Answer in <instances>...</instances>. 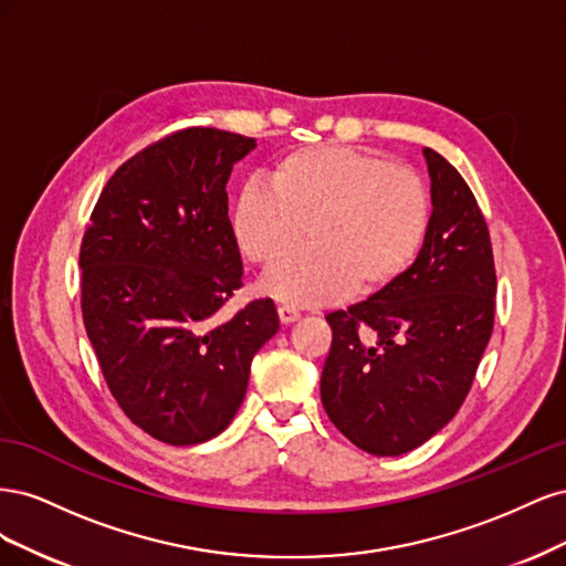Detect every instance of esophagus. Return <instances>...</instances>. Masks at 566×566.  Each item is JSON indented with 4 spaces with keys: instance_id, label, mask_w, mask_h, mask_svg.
Wrapping results in <instances>:
<instances>
[{
    "instance_id": "obj_1",
    "label": "esophagus",
    "mask_w": 566,
    "mask_h": 566,
    "mask_svg": "<svg viewBox=\"0 0 566 566\" xmlns=\"http://www.w3.org/2000/svg\"><path fill=\"white\" fill-rule=\"evenodd\" d=\"M279 318H281V323H293V321L300 318V310L293 304H281L279 306Z\"/></svg>"
}]
</instances>
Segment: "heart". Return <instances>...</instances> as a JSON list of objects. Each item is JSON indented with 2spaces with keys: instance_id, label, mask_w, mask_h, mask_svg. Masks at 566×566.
Returning a JSON list of instances; mask_svg holds the SVG:
<instances>
[{
  "instance_id": "heart-1",
  "label": "heart",
  "mask_w": 566,
  "mask_h": 566,
  "mask_svg": "<svg viewBox=\"0 0 566 566\" xmlns=\"http://www.w3.org/2000/svg\"><path fill=\"white\" fill-rule=\"evenodd\" d=\"M269 186L248 184L233 200L231 229L250 262L276 266L310 227L312 245L266 281L290 304L378 295L403 279L430 229V193L406 165L378 153L321 144L295 148L269 169Z\"/></svg>"
}]
</instances>
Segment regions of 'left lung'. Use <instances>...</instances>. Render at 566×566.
<instances>
[{
  "label": "left lung",
  "mask_w": 566,
  "mask_h": 566,
  "mask_svg": "<svg viewBox=\"0 0 566 566\" xmlns=\"http://www.w3.org/2000/svg\"><path fill=\"white\" fill-rule=\"evenodd\" d=\"M432 217L422 250L385 293L325 316V413L373 455L418 449L465 401L493 333L495 264L482 208L458 169L424 148Z\"/></svg>",
  "instance_id": "obj_1"
}]
</instances>
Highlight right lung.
Segmentation results:
<instances>
[{
    "mask_svg": "<svg viewBox=\"0 0 566 566\" xmlns=\"http://www.w3.org/2000/svg\"><path fill=\"white\" fill-rule=\"evenodd\" d=\"M254 139L214 127L163 136L115 169L80 245V304L101 373L125 416L172 447L227 430L276 306L221 314L243 262L227 181Z\"/></svg>",
    "mask_w": 566,
    "mask_h": 566,
    "instance_id": "obj_1",
    "label": "right lung"
}]
</instances>
